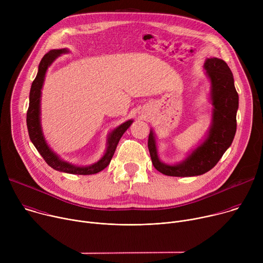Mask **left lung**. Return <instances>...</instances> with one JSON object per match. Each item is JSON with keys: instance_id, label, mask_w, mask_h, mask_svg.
Here are the masks:
<instances>
[{"instance_id": "1", "label": "left lung", "mask_w": 263, "mask_h": 263, "mask_svg": "<svg viewBox=\"0 0 263 263\" xmlns=\"http://www.w3.org/2000/svg\"><path fill=\"white\" fill-rule=\"evenodd\" d=\"M211 81L213 119L207 139L198 146L185 161L177 165L162 163L157 155L155 137L148 134L147 147L154 167L173 177H193L207 173L219 161L231 145L236 132L238 93L228 64L218 58H208L204 64Z\"/></svg>"}]
</instances>
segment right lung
Wrapping results in <instances>:
<instances>
[{
	"mask_svg": "<svg viewBox=\"0 0 263 263\" xmlns=\"http://www.w3.org/2000/svg\"><path fill=\"white\" fill-rule=\"evenodd\" d=\"M67 51L65 49L61 50H52L48 52L42 59L40 66H39V72L36 74V78L34 79L31 90H30V101H29V108L27 111V128L29 132V136L37 151L40 152L42 157L45 159V161L54 170L68 173V174H74V175H92L101 172L104 170L111 161L112 156H114L117 145L122 137V135L126 132V130L131 126L132 121H128L124 124H122L120 127L115 129L111 132L109 138H108V146L105 155L101 158L100 161L97 163L86 166V167H78L73 166L69 163H66L62 160H60L48 146V144L45 141L42 128H41V93L42 88L46 76V71L48 67L51 65V63L62 53H66Z\"/></svg>",
	"mask_w": 263,
	"mask_h": 263,
	"instance_id": "1",
	"label": "right lung"
}]
</instances>
